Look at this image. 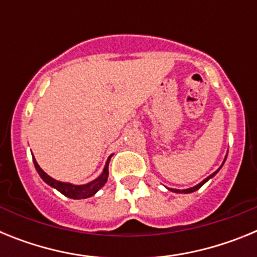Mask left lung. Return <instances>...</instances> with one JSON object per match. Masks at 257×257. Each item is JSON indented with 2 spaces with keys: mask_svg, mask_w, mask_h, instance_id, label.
Here are the masks:
<instances>
[{
  "mask_svg": "<svg viewBox=\"0 0 257 257\" xmlns=\"http://www.w3.org/2000/svg\"><path fill=\"white\" fill-rule=\"evenodd\" d=\"M217 171H219V170H217ZM217 171H216V172H217ZM216 172H213V174H212V175H210V176H208V178H206V179H205V180L202 181V183H199V184H198V185H196V187H193V188H189V189H184V190H179V189H170V190H172V192H175V193H192V192H196V190H197V189H199V188H201V187H202V185H203V184H205V183H206V181H207V180H208V179H211V178H212L213 175L216 174Z\"/></svg>",
  "mask_w": 257,
  "mask_h": 257,
  "instance_id": "left-lung-1",
  "label": "left lung"
}]
</instances>
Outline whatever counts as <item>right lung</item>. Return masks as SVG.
<instances>
[{
    "label": "right lung",
    "mask_w": 257,
    "mask_h": 257,
    "mask_svg": "<svg viewBox=\"0 0 257 257\" xmlns=\"http://www.w3.org/2000/svg\"><path fill=\"white\" fill-rule=\"evenodd\" d=\"M110 157H109L108 161H106L105 167H104L100 176H99L96 180L86 184V185H72V184L60 183V181L54 180L52 178H50L49 175H47L44 170L41 169L40 166H38V163L36 162L35 158H33V162H35L36 170H37V172L40 174V176L42 178V180H44L45 183H47L49 185H51L52 188L58 189L59 192H60L61 194H64L65 197H69V198H73V199H81V198H88V197L94 196L97 190L104 187V184H105L106 180H108V175H109L108 165H109V161H110Z\"/></svg>",
    "instance_id": "add662e5"
}]
</instances>
